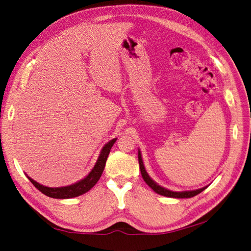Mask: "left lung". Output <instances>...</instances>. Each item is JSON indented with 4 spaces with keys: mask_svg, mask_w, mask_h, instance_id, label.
Listing matches in <instances>:
<instances>
[{
    "mask_svg": "<svg viewBox=\"0 0 251 251\" xmlns=\"http://www.w3.org/2000/svg\"><path fill=\"white\" fill-rule=\"evenodd\" d=\"M138 161H139V167H140V172H141V176L143 180L146 181V183L150 186V188L155 192V193L159 194V195H163V196H167V197H175V199H190V197H193L197 194H200L201 192L204 191L207 186L205 188H201L199 190H194V191H184V192H173V191H169L167 189L163 188V186L158 185L156 182H154V181L149 177V175L147 174L145 166H143V162H142V158H141V153L139 151L138 153Z\"/></svg>",
    "mask_w": 251,
    "mask_h": 251,
    "instance_id": "left-lung-1",
    "label": "left lung"
}]
</instances>
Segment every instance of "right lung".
<instances>
[{
  "label": "right lung",
  "mask_w": 251,
  "mask_h": 251,
  "mask_svg": "<svg viewBox=\"0 0 251 251\" xmlns=\"http://www.w3.org/2000/svg\"><path fill=\"white\" fill-rule=\"evenodd\" d=\"M115 141L116 139H112L110 142L106 143V145L102 148V150H101L98 161L96 163L92 172L88 174L86 178L82 179L76 183L68 185V186H62V188H49V186H44L40 183H37L36 181L31 179L30 177H28V179L31 181V183L33 184L37 190L41 191L42 193L47 196L52 197V199H71V197H76V196L82 195L84 193H86V192H88L96 183L98 182L101 175L103 173L106 158H108L111 148L114 145Z\"/></svg>",
  "instance_id": "1"
}]
</instances>
